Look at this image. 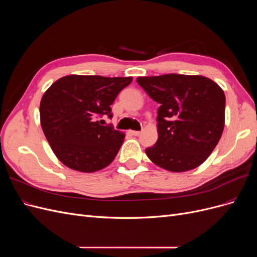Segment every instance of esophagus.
Masks as SVG:
<instances>
[{
    "mask_svg": "<svg viewBox=\"0 0 257 257\" xmlns=\"http://www.w3.org/2000/svg\"><path fill=\"white\" fill-rule=\"evenodd\" d=\"M131 133H132V135H134V136H139L142 134V132H139V131H131Z\"/></svg>",
    "mask_w": 257,
    "mask_h": 257,
    "instance_id": "obj_1",
    "label": "esophagus"
}]
</instances>
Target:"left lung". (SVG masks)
I'll use <instances>...</instances> for the list:
<instances>
[{"label":"left lung","instance_id":"obj_1","mask_svg":"<svg viewBox=\"0 0 257 257\" xmlns=\"http://www.w3.org/2000/svg\"><path fill=\"white\" fill-rule=\"evenodd\" d=\"M137 82L160 104L158 142L146 154L168 172L198 167L212 153L225 124V94L213 80L199 75L138 77Z\"/></svg>","mask_w":257,"mask_h":257}]
</instances>
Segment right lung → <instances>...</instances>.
<instances>
[{"label": "right lung", "mask_w": 257, "mask_h": 257, "mask_svg": "<svg viewBox=\"0 0 257 257\" xmlns=\"http://www.w3.org/2000/svg\"><path fill=\"white\" fill-rule=\"evenodd\" d=\"M132 77L67 75L53 82L40 105L41 125L56 157L65 166L94 173L114 160L125 134L102 125L110 105Z\"/></svg>", "instance_id": "1"}]
</instances>
